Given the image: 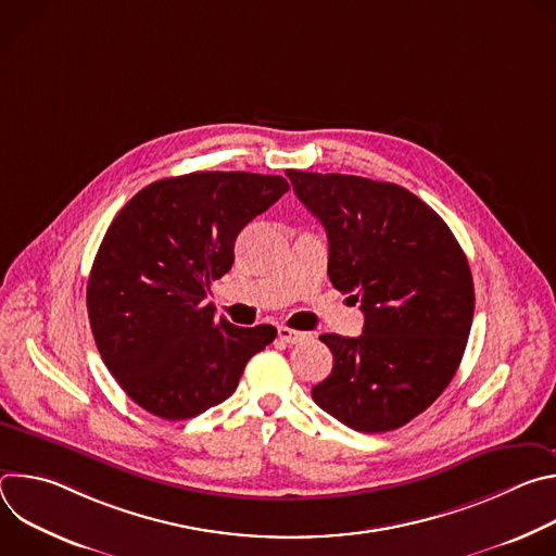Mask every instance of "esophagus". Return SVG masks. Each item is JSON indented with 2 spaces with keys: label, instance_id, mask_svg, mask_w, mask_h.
<instances>
[{
  "label": "esophagus",
  "instance_id": "34e87169",
  "mask_svg": "<svg viewBox=\"0 0 556 556\" xmlns=\"http://www.w3.org/2000/svg\"><path fill=\"white\" fill-rule=\"evenodd\" d=\"M277 334H279V339H281V341H286V343H290V345L301 343V341L307 337L305 332H296V330L286 328V326H279V328H277Z\"/></svg>",
  "mask_w": 556,
  "mask_h": 556
}]
</instances>
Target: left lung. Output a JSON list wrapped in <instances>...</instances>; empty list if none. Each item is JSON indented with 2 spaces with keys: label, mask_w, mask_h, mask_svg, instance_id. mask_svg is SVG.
<instances>
[{
  "label": "left lung",
  "mask_w": 556,
  "mask_h": 556,
  "mask_svg": "<svg viewBox=\"0 0 556 556\" xmlns=\"http://www.w3.org/2000/svg\"><path fill=\"white\" fill-rule=\"evenodd\" d=\"M286 176L328 232L332 286L365 314L361 337H319L334 365L312 399L354 431L399 429L438 399L462 361L475 309L466 255L444 219L399 185Z\"/></svg>",
  "instance_id": "8db88e82"
}]
</instances>
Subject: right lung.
<instances>
[{"instance_id":"obj_1","label":"right lung","mask_w":556,"mask_h":556,"mask_svg":"<svg viewBox=\"0 0 556 556\" xmlns=\"http://www.w3.org/2000/svg\"><path fill=\"white\" fill-rule=\"evenodd\" d=\"M281 176L198 172L151 182L114 217L88 281L103 363L144 412L187 420L224 403L273 326L215 319L211 283L240 230L286 191Z\"/></svg>"}]
</instances>
